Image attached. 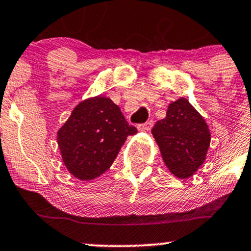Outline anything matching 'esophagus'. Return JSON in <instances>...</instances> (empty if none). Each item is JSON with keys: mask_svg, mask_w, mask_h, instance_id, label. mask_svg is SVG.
<instances>
[{"mask_svg": "<svg viewBox=\"0 0 251 251\" xmlns=\"http://www.w3.org/2000/svg\"><path fill=\"white\" fill-rule=\"evenodd\" d=\"M152 126H154V121L150 120V121H148V122L142 123V125H138L137 126V130H140V131H149L150 129L152 128Z\"/></svg>", "mask_w": 251, "mask_h": 251, "instance_id": "obj_1", "label": "esophagus"}]
</instances>
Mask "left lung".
Here are the masks:
<instances>
[{
	"instance_id": "8db88e82",
	"label": "left lung",
	"mask_w": 251,
	"mask_h": 251,
	"mask_svg": "<svg viewBox=\"0 0 251 251\" xmlns=\"http://www.w3.org/2000/svg\"><path fill=\"white\" fill-rule=\"evenodd\" d=\"M152 136L169 172L188 178L204 163L210 146V130L204 119L187 99L170 103L166 117L156 122Z\"/></svg>"
}]
</instances>
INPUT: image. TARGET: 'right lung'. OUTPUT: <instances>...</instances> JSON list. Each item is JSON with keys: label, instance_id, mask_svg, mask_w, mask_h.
<instances>
[{"label": "right lung", "instance_id": "add662e5", "mask_svg": "<svg viewBox=\"0 0 251 251\" xmlns=\"http://www.w3.org/2000/svg\"><path fill=\"white\" fill-rule=\"evenodd\" d=\"M136 132L109 97H90L58 129L62 161L74 177L90 181L110 168L126 137Z\"/></svg>", "mask_w": 251, "mask_h": 251}]
</instances>
